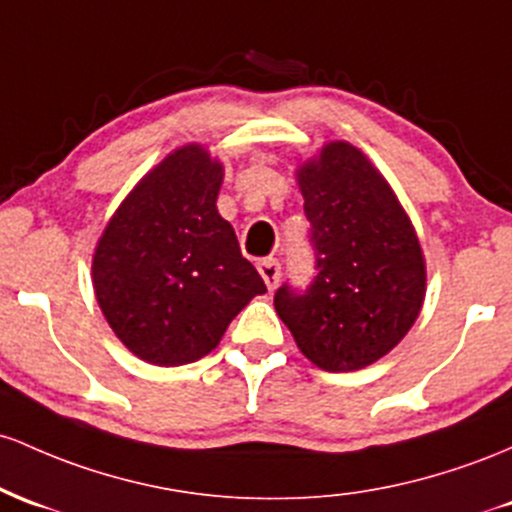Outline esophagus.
<instances>
[{
	"mask_svg": "<svg viewBox=\"0 0 512 512\" xmlns=\"http://www.w3.org/2000/svg\"><path fill=\"white\" fill-rule=\"evenodd\" d=\"M258 273H261L263 283H266L268 290H275L280 283V263L275 261V258H263L261 263H258Z\"/></svg>",
	"mask_w": 512,
	"mask_h": 512,
	"instance_id": "obj_1",
	"label": "esophagus"
}]
</instances>
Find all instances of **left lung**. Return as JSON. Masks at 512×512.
Segmentation results:
<instances>
[{"label":"left lung","mask_w":512,"mask_h":512,"mask_svg":"<svg viewBox=\"0 0 512 512\" xmlns=\"http://www.w3.org/2000/svg\"><path fill=\"white\" fill-rule=\"evenodd\" d=\"M317 275L283 285L275 312L326 372L363 370L409 333L426 297V261L392 186L350 142H329L297 169Z\"/></svg>","instance_id":"obj_1"}]
</instances>
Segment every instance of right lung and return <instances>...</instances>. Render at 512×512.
<instances>
[{"mask_svg": "<svg viewBox=\"0 0 512 512\" xmlns=\"http://www.w3.org/2000/svg\"><path fill=\"white\" fill-rule=\"evenodd\" d=\"M225 169L203 145L164 157L103 229L91 280L108 326L145 363H195L266 292L217 212Z\"/></svg>", "mask_w": 512, "mask_h": 512, "instance_id": "1", "label": "right lung"}]
</instances>
